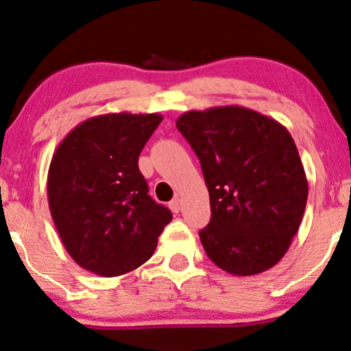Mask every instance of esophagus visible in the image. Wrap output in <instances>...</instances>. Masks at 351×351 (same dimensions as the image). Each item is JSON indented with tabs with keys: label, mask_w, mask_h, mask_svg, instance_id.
I'll return each mask as SVG.
<instances>
[{
	"label": "esophagus",
	"mask_w": 351,
	"mask_h": 351,
	"mask_svg": "<svg viewBox=\"0 0 351 351\" xmlns=\"http://www.w3.org/2000/svg\"><path fill=\"white\" fill-rule=\"evenodd\" d=\"M168 207H170V210H171L173 213H178L180 210H181V199H178V197L173 199L171 202H170V205H168Z\"/></svg>",
	"instance_id": "1"
}]
</instances>
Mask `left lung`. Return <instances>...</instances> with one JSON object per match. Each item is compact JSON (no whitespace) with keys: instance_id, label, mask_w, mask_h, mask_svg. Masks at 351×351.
Returning <instances> with one entry per match:
<instances>
[{"instance_id":"left-lung-1","label":"left lung","mask_w":351,"mask_h":351,"mask_svg":"<svg viewBox=\"0 0 351 351\" xmlns=\"http://www.w3.org/2000/svg\"><path fill=\"white\" fill-rule=\"evenodd\" d=\"M202 167L212 218L200 230L218 268L254 276L273 268L297 234L308 181L291 133L241 106L189 110L176 120Z\"/></svg>"}]
</instances>
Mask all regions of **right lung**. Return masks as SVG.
<instances>
[{
    "label": "right lung",
    "instance_id": "obj_1",
    "mask_svg": "<svg viewBox=\"0 0 351 351\" xmlns=\"http://www.w3.org/2000/svg\"><path fill=\"white\" fill-rule=\"evenodd\" d=\"M160 114H106L75 127L56 149L48 202L69 255L104 278L151 258L173 215L151 195L138 167Z\"/></svg>",
    "mask_w": 351,
    "mask_h": 351
}]
</instances>
